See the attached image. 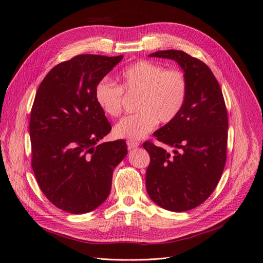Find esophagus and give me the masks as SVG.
Segmentation results:
<instances>
[{
  "label": "esophagus",
  "mask_w": 263,
  "mask_h": 263,
  "mask_svg": "<svg viewBox=\"0 0 263 263\" xmlns=\"http://www.w3.org/2000/svg\"><path fill=\"white\" fill-rule=\"evenodd\" d=\"M140 146V142L138 141H134V140H128L127 141V147H128L129 150L134 149V148H137Z\"/></svg>",
  "instance_id": "obj_1"
}]
</instances>
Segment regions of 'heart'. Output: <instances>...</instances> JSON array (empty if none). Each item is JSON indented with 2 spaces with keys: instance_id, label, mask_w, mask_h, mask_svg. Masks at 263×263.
<instances>
[{
  "instance_id": "1",
  "label": "heart",
  "mask_w": 263,
  "mask_h": 263,
  "mask_svg": "<svg viewBox=\"0 0 263 263\" xmlns=\"http://www.w3.org/2000/svg\"><path fill=\"white\" fill-rule=\"evenodd\" d=\"M121 86L106 79L94 87V100L100 109L109 117L122 113L123 91L138 94L136 110L114 127L118 138L137 140L155 128L157 123H169L178 116L184 105L187 82L178 69H165L159 63L139 60L130 63L119 73Z\"/></svg>"
}]
</instances>
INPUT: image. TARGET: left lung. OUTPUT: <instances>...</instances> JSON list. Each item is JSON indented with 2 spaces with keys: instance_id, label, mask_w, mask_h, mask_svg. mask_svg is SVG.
Here are the masks:
<instances>
[{
  "instance_id": "1",
  "label": "left lung",
  "mask_w": 263,
  "mask_h": 263,
  "mask_svg": "<svg viewBox=\"0 0 263 263\" xmlns=\"http://www.w3.org/2000/svg\"><path fill=\"white\" fill-rule=\"evenodd\" d=\"M149 57L171 59L184 72L187 94L173 121L154 133L173 154L144 142L150 156L146 172L149 197L160 208L185 212L213 193L226 162L228 116L220 86L204 62L181 50H160Z\"/></svg>"
}]
</instances>
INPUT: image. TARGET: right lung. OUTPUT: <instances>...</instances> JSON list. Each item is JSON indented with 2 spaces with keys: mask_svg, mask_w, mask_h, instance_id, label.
<instances>
[{
  "mask_svg": "<svg viewBox=\"0 0 263 263\" xmlns=\"http://www.w3.org/2000/svg\"><path fill=\"white\" fill-rule=\"evenodd\" d=\"M123 55L79 54L53 67L39 85L29 121L31 168L39 187L58 209L94 211L112 187L124 140L99 141L112 129L94 100V87Z\"/></svg>",
  "mask_w": 263,
  "mask_h": 263,
  "instance_id": "add662e5",
  "label": "right lung"
}]
</instances>
